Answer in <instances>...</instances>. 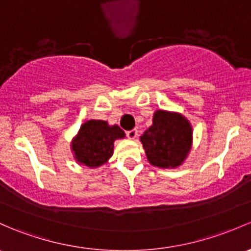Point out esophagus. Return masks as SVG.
<instances>
[{
	"mask_svg": "<svg viewBox=\"0 0 251 251\" xmlns=\"http://www.w3.org/2000/svg\"><path fill=\"white\" fill-rule=\"evenodd\" d=\"M137 134H138V131H137L136 128H133V130L127 131V132H126V136H127L128 139H134L137 137Z\"/></svg>",
	"mask_w": 251,
	"mask_h": 251,
	"instance_id": "obj_1",
	"label": "esophagus"
}]
</instances>
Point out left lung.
<instances>
[{
  "mask_svg": "<svg viewBox=\"0 0 251 251\" xmlns=\"http://www.w3.org/2000/svg\"><path fill=\"white\" fill-rule=\"evenodd\" d=\"M192 126L180 113L157 109L152 125L141 136L150 165L176 168L186 160L192 147Z\"/></svg>",
  "mask_w": 251,
  "mask_h": 251,
  "instance_id": "1",
  "label": "left lung"
}]
</instances>
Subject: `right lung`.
<instances>
[{"label":"right lung","mask_w":251,"mask_h":251,"mask_svg":"<svg viewBox=\"0 0 251 251\" xmlns=\"http://www.w3.org/2000/svg\"><path fill=\"white\" fill-rule=\"evenodd\" d=\"M125 137L118 125L110 126L104 120L85 121L71 143V150L79 165L97 168L112 157L114 142Z\"/></svg>","instance_id":"add662e5"}]
</instances>
